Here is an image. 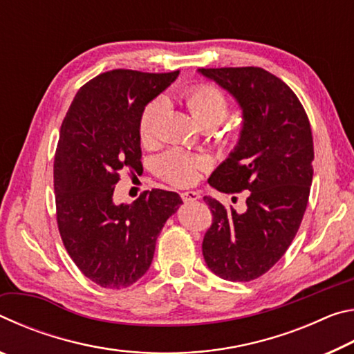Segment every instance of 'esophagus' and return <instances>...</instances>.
<instances>
[{"instance_id": "esophagus-1", "label": "esophagus", "mask_w": 354, "mask_h": 354, "mask_svg": "<svg viewBox=\"0 0 354 354\" xmlns=\"http://www.w3.org/2000/svg\"><path fill=\"white\" fill-rule=\"evenodd\" d=\"M181 196H183V200H184L185 203H192V201H196V200L201 198V195L198 194V192H195V190L183 192Z\"/></svg>"}]
</instances>
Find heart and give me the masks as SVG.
<instances>
[{
  "instance_id": "obj_1",
  "label": "heart",
  "mask_w": 354,
  "mask_h": 354,
  "mask_svg": "<svg viewBox=\"0 0 354 354\" xmlns=\"http://www.w3.org/2000/svg\"><path fill=\"white\" fill-rule=\"evenodd\" d=\"M184 98L192 117L200 127L215 128L227 115V107H230L227 98L223 92L214 86H207V84L196 86L190 88ZM162 111L164 100L160 98L149 101L145 109H143L139 123V133L143 143H149L156 137ZM201 165L203 164L200 159L192 158V156L179 151V149H171V151L158 159L156 169L167 181L183 187V185L194 184L198 179Z\"/></svg>"
}]
</instances>
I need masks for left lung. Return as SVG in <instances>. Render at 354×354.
Returning a JSON list of instances; mask_svg holds the SVG:
<instances>
[{
  "instance_id": "1",
  "label": "left lung",
  "mask_w": 354,
  "mask_h": 354,
  "mask_svg": "<svg viewBox=\"0 0 354 354\" xmlns=\"http://www.w3.org/2000/svg\"><path fill=\"white\" fill-rule=\"evenodd\" d=\"M242 111V129L209 184L225 194L250 190L247 211L205 196L212 225L203 239L209 270L227 281H251L277 263L295 237L313 184L314 142L297 95L259 67L200 68Z\"/></svg>"
}]
</instances>
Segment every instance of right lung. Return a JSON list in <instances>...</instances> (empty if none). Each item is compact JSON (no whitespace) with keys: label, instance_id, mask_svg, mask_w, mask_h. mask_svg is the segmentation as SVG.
<instances>
[{"label":"right lung","instance_id":"right-lung-1","mask_svg":"<svg viewBox=\"0 0 354 354\" xmlns=\"http://www.w3.org/2000/svg\"><path fill=\"white\" fill-rule=\"evenodd\" d=\"M178 75L106 71L80 88L62 122L55 158L59 232L77 268L106 289L147 273L159 232L183 205L176 192L160 189L131 205L113 201L120 171L142 167L143 109Z\"/></svg>","mask_w":354,"mask_h":354}]
</instances>
